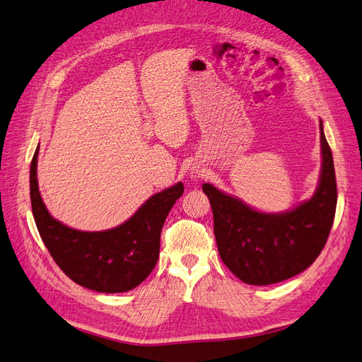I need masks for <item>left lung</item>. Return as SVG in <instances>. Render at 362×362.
<instances>
[{
  "instance_id": "obj_1",
  "label": "left lung",
  "mask_w": 362,
  "mask_h": 362,
  "mask_svg": "<svg viewBox=\"0 0 362 362\" xmlns=\"http://www.w3.org/2000/svg\"><path fill=\"white\" fill-rule=\"evenodd\" d=\"M320 145L317 190L286 213H259L214 185H202L213 208L220 257L241 281L267 286L288 280L307 269L325 247L337 206V182L322 121Z\"/></svg>"
}]
</instances>
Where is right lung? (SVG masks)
Masks as SVG:
<instances>
[{"mask_svg": "<svg viewBox=\"0 0 362 362\" xmlns=\"http://www.w3.org/2000/svg\"><path fill=\"white\" fill-rule=\"evenodd\" d=\"M37 146L30 169V194L37 229L49 253L69 279L86 289L119 293L134 289L154 269L160 233L170 208L184 193L182 182L151 196L114 229L83 232L55 220L46 209L37 182Z\"/></svg>", "mask_w": 362, "mask_h": 362, "instance_id": "obj_1", "label": "right lung"}]
</instances>
